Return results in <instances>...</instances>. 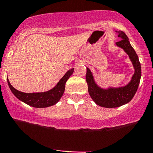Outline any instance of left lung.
<instances>
[{
	"label": "left lung",
	"instance_id": "obj_1",
	"mask_svg": "<svg viewBox=\"0 0 153 153\" xmlns=\"http://www.w3.org/2000/svg\"><path fill=\"white\" fill-rule=\"evenodd\" d=\"M117 33L118 34L117 36L121 38L120 41L116 43L117 46L123 48L124 51L128 55L131 62L133 64L134 73L130 82L125 86L117 88L110 87L105 89L97 85L94 79L92 73L88 68H86L87 70L85 74L88 91L91 97L97 105L106 108L118 107L128 103L133 99L137 92L142 75L141 65L138 56L130 44L128 38L123 31L120 30Z\"/></svg>",
	"mask_w": 153,
	"mask_h": 153
}]
</instances>
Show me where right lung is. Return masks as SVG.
<instances>
[{
	"mask_svg": "<svg viewBox=\"0 0 153 153\" xmlns=\"http://www.w3.org/2000/svg\"><path fill=\"white\" fill-rule=\"evenodd\" d=\"M74 72V68L69 70L58 83L51 90L39 93H24L14 88L10 83L7 78L8 86L11 92L20 101L27 105L37 108H44L54 105L59 101L65 89V83Z\"/></svg>",
	"mask_w": 153,
	"mask_h": 153,
	"instance_id": "1",
	"label": "right lung"
}]
</instances>
